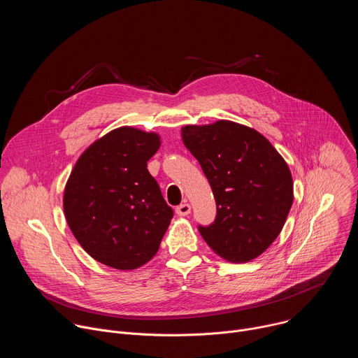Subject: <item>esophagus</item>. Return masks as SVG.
Instances as JSON below:
<instances>
[{
	"instance_id": "34e87169",
	"label": "esophagus",
	"mask_w": 358,
	"mask_h": 358,
	"mask_svg": "<svg viewBox=\"0 0 358 358\" xmlns=\"http://www.w3.org/2000/svg\"><path fill=\"white\" fill-rule=\"evenodd\" d=\"M176 213H177V215H180V217H187L189 213H191V206L189 203H181V206H178L177 208H176Z\"/></svg>"
}]
</instances>
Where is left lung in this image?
<instances>
[{"instance_id":"8db88e82","label":"left lung","mask_w":358,"mask_h":358,"mask_svg":"<svg viewBox=\"0 0 358 358\" xmlns=\"http://www.w3.org/2000/svg\"><path fill=\"white\" fill-rule=\"evenodd\" d=\"M181 138L208 178L217 218L199 227L225 261L249 262L280 234L293 203V178L285 159L259 131L231 120L187 124Z\"/></svg>"}]
</instances>
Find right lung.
<instances>
[{"mask_svg":"<svg viewBox=\"0 0 358 358\" xmlns=\"http://www.w3.org/2000/svg\"><path fill=\"white\" fill-rule=\"evenodd\" d=\"M162 145L156 131L117 127L78 159L64 191L66 222L90 257L119 271L155 258L171 222L147 162Z\"/></svg>","mask_w":358,"mask_h":358,"instance_id":"obj_1","label":"right lung"}]
</instances>
